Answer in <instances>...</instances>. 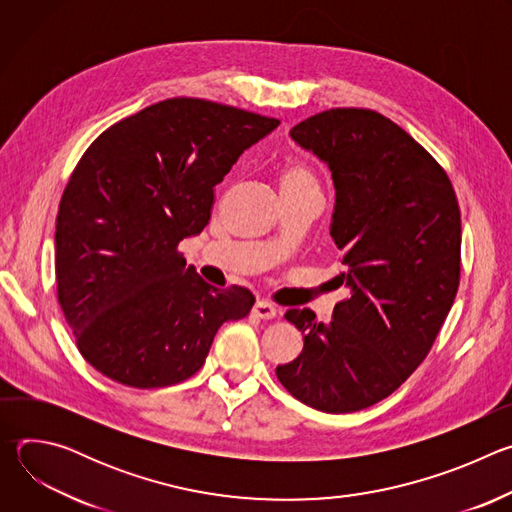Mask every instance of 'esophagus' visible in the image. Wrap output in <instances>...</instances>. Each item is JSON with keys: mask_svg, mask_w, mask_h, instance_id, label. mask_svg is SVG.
Wrapping results in <instances>:
<instances>
[{"mask_svg": "<svg viewBox=\"0 0 512 512\" xmlns=\"http://www.w3.org/2000/svg\"><path fill=\"white\" fill-rule=\"evenodd\" d=\"M253 314H255L257 318H261V320H271V318L277 316V308H275L273 304L265 302V300H259V302H255V306H253Z\"/></svg>", "mask_w": 512, "mask_h": 512, "instance_id": "34e87169", "label": "esophagus"}]
</instances>
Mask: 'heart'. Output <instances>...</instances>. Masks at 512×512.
Here are the masks:
<instances>
[{"label":"heart","mask_w":512,"mask_h":512,"mask_svg":"<svg viewBox=\"0 0 512 512\" xmlns=\"http://www.w3.org/2000/svg\"><path fill=\"white\" fill-rule=\"evenodd\" d=\"M281 192H314L318 194V178L314 170L300 158H289L279 170Z\"/></svg>","instance_id":"b5f03b06"}]
</instances>
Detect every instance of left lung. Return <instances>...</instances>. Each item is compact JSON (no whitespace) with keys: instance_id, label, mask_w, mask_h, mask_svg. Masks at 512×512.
Masks as SVG:
<instances>
[{"instance_id":"8db88e82","label":"left lung","mask_w":512,"mask_h":512,"mask_svg":"<svg viewBox=\"0 0 512 512\" xmlns=\"http://www.w3.org/2000/svg\"><path fill=\"white\" fill-rule=\"evenodd\" d=\"M289 135L332 172L330 235L350 294L328 324L285 312L304 348L275 375L318 411L352 413L397 391L440 332L460 283V206L444 168L377 111H322Z\"/></svg>"}]
</instances>
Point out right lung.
Masks as SVG:
<instances>
[{
	"label": "right lung",
	"mask_w": 512,
	"mask_h": 512,
	"mask_svg": "<svg viewBox=\"0 0 512 512\" xmlns=\"http://www.w3.org/2000/svg\"><path fill=\"white\" fill-rule=\"evenodd\" d=\"M277 119L168 99L111 125L72 172L56 216V289L77 346L135 389L190 379L216 330L255 298L206 283L178 253L210 221L214 186Z\"/></svg>",
	"instance_id": "1"
}]
</instances>
